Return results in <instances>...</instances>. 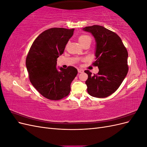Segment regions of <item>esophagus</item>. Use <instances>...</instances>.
Masks as SVG:
<instances>
[{
    "label": "esophagus",
    "mask_w": 147,
    "mask_h": 147,
    "mask_svg": "<svg viewBox=\"0 0 147 147\" xmlns=\"http://www.w3.org/2000/svg\"><path fill=\"white\" fill-rule=\"evenodd\" d=\"M78 73H83V72H84V70H83V69H78Z\"/></svg>",
    "instance_id": "obj_1"
}]
</instances>
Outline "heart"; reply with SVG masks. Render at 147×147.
<instances>
[{
	"label": "heart",
	"mask_w": 147,
	"mask_h": 147,
	"mask_svg": "<svg viewBox=\"0 0 147 147\" xmlns=\"http://www.w3.org/2000/svg\"><path fill=\"white\" fill-rule=\"evenodd\" d=\"M87 39H90V37L88 36V35H81V36H80L79 38H78V41L80 43H81L83 41L85 40H87Z\"/></svg>",
	"instance_id": "heart-1"
}]
</instances>
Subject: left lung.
I'll return each instance as SVG.
<instances>
[{
  "label": "left lung",
  "instance_id": "obj_1",
  "mask_svg": "<svg viewBox=\"0 0 147 147\" xmlns=\"http://www.w3.org/2000/svg\"><path fill=\"white\" fill-rule=\"evenodd\" d=\"M83 30L91 33L95 39L96 61L93 64L99 68L97 75L84 71L88 75L85 82L87 91L92 97H108L117 91L127 74V50L116 33L103 26H87Z\"/></svg>",
  "mask_w": 147,
  "mask_h": 147
}]
</instances>
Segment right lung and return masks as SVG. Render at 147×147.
Masks as SVG:
<instances>
[{
    "instance_id": "add662e5",
    "label": "right lung",
    "mask_w": 147,
    "mask_h": 147,
    "mask_svg": "<svg viewBox=\"0 0 147 147\" xmlns=\"http://www.w3.org/2000/svg\"><path fill=\"white\" fill-rule=\"evenodd\" d=\"M74 29L51 28L40 34L31 46L26 65L30 82L46 98L57 100L67 96L77 75L76 68H56L57 58L64 53Z\"/></svg>"
}]
</instances>
